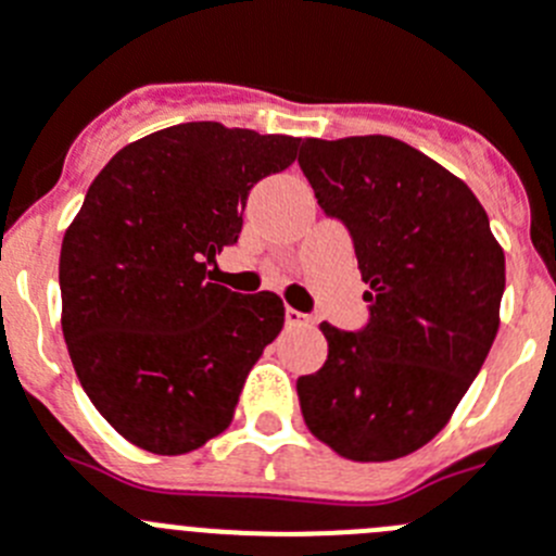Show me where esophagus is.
<instances>
[{
  "instance_id": "34e87169",
  "label": "esophagus",
  "mask_w": 556,
  "mask_h": 556,
  "mask_svg": "<svg viewBox=\"0 0 556 556\" xmlns=\"http://www.w3.org/2000/svg\"><path fill=\"white\" fill-rule=\"evenodd\" d=\"M283 319H287V325H312V317L298 312V308H287V312H283Z\"/></svg>"
}]
</instances>
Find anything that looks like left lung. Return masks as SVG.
Listing matches in <instances>:
<instances>
[{
  "instance_id": "obj_1",
  "label": "left lung",
  "mask_w": 556,
  "mask_h": 556,
  "mask_svg": "<svg viewBox=\"0 0 556 556\" xmlns=\"http://www.w3.org/2000/svg\"><path fill=\"white\" fill-rule=\"evenodd\" d=\"M298 165L369 283L364 328L319 325L328 361L298 378L305 425L341 457L396 460L446 425L480 375L504 253L475 192L407 142L308 137Z\"/></svg>"
}]
</instances>
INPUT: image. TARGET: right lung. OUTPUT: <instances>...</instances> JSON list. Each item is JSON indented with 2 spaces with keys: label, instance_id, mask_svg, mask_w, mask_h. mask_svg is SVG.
Listing matches in <instances>:
<instances>
[{
  "label": "right lung",
  "instance_id": "1",
  "mask_svg": "<svg viewBox=\"0 0 556 556\" xmlns=\"http://www.w3.org/2000/svg\"><path fill=\"white\" fill-rule=\"evenodd\" d=\"M298 137L178 124L93 178L60 251L63 336L81 389L126 441L185 455L231 425L244 378L283 328L278 294L212 283L253 187Z\"/></svg>",
  "mask_w": 556,
  "mask_h": 556
}]
</instances>
